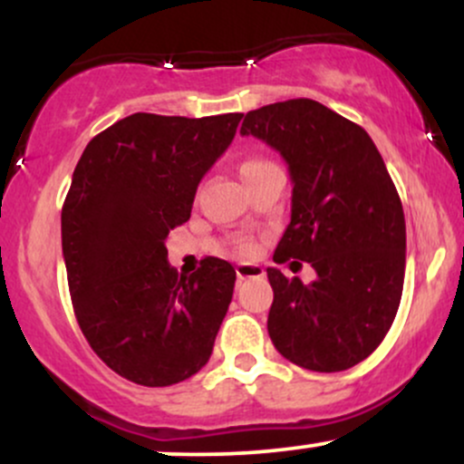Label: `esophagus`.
<instances>
[{"label": "esophagus", "mask_w": 464, "mask_h": 464, "mask_svg": "<svg viewBox=\"0 0 464 464\" xmlns=\"http://www.w3.org/2000/svg\"><path fill=\"white\" fill-rule=\"evenodd\" d=\"M236 275L239 281H244V279H257V276H264L266 273H264L262 266H257V264H237Z\"/></svg>", "instance_id": "34e87169"}]
</instances>
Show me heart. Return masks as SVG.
Returning a JSON list of instances; mask_svg holds the SVG:
<instances>
[{"instance_id":"obj_1","label":"heart","mask_w":464,"mask_h":464,"mask_svg":"<svg viewBox=\"0 0 464 464\" xmlns=\"http://www.w3.org/2000/svg\"><path fill=\"white\" fill-rule=\"evenodd\" d=\"M266 161H259V159H248V161H244L239 165V177H244V174L250 172V169L259 168V165H264ZM246 250H250V246H246Z\"/></svg>"}]
</instances>
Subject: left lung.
I'll return each mask as SVG.
<instances>
[{
  "instance_id": "8db88e82",
  "label": "left lung",
  "mask_w": 464,
  "mask_h": 464,
  "mask_svg": "<svg viewBox=\"0 0 464 464\" xmlns=\"http://www.w3.org/2000/svg\"><path fill=\"white\" fill-rule=\"evenodd\" d=\"M239 132L279 152L292 179L273 259L316 270L312 284L266 270L270 340L303 369L347 371L380 347L401 301L406 220L384 159L362 126L307 98L248 111Z\"/></svg>"
}]
</instances>
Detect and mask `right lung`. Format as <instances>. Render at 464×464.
I'll use <instances>...</instances> for the list:
<instances>
[{
	"mask_svg": "<svg viewBox=\"0 0 464 464\" xmlns=\"http://www.w3.org/2000/svg\"><path fill=\"white\" fill-rule=\"evenodd\" d=\"M239 120L129 115L95 135L73 169L61 214L73 312L98 358L135 384H179L211 358L236 270L205 257L179 276L165 239L189 220Z\"/></svg>",
	"mask_w": 464,
	"mask_h": 464,
	"instance_id": "add662e5",
	"label": "right lung"
}]
</instances>
